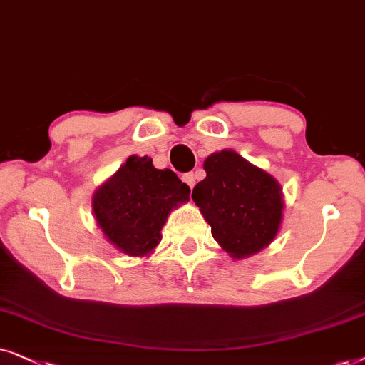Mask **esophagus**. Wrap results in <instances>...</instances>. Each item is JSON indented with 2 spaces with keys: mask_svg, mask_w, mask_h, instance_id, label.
Wrapping results in <instances>:
<instances>
[{
  "mask_svg": "<svg viewBox=\"0 0 365 365\" xmlns=\"http://www.w3.org/2000/svg\"><path fill=\"white\" fill-rule=\"evenodd\" d=\"M182 180H183V182H185L187 183V185L188 187H193V185H195V175H193L192 172L190 173H183L182 175Z\"/></svg>",
  "mask_w": 365,
  "mask_h": 365,
  "instance_id": "34e87169",
  "label": "esophagus"
}]
</instances>
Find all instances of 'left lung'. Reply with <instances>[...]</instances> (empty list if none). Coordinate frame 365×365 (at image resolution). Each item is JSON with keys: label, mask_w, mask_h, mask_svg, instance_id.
<instances>
[{"label": "left lung", "mask_w": 365, "mask_h": 365, "mask_svg": "<svg viewBox=\"0 0 365 365\" xmlns=\"http://www.w3.org/2000/svg\"><path fill=\"white\" fill-rule=\"evenodd\" d=\"M203 168L207 177L193 188L192 198L213 239L237 259L269 245L284 210L277 180L232 150L212 153Z\"/></svg>", "instance_id": "obj_1"}]
</instances>
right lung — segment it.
Segmentation results:
<instances>
[{
	"instance_id": "1",
	"label": "right lung",
	"mask_w": 365,
	"mask_h": 365,
	"mask_svg": "<svg viewBox=\"0 0 365 365\" xmlns=\"http://www.w3.org/2000/svg\"><path fill=\"white\" fill-rule=\"evenodd\" d=\"M190 187L172 170H157L152 158L130 157L93 197L96 222L126 255L140 257L158 245L168 212L188 200Z\"/></svg>"
}]
</instances>
